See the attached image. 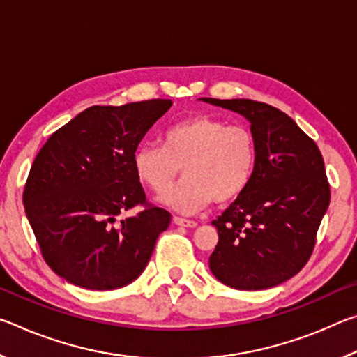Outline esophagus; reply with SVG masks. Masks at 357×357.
<instances>
[{
  "instance_id": "obj_1",
  "label": "esophagus",
  "mask_w": 357,
  "mask_h": 357,
  "mask_svg": "<svg viewBox=\"0 0 357 357\" xmlns=\"http://www.w3.org/2000/svg\"><path fill=\"white\" fill-rule=\"evenodd\" d=\"M173 222L176 223V225H179V227H187V228L197 227V222L195 220H189V219H184V217H178V215L173 217Z\"/></svg>"
}]
</instances>
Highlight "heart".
<instances>
[{
	"label": "heart",
	"instance_id": "heart-1",
	"mask_svg": "<svg viewBox=\"0 0 357 357\" xmlns=\"http://www.w3.org/2000/svg\"><path fill=\"white\" fill-rule=\"evenodd\" d=\"M258 159L257 138L243 124L193 114L164 130L162 144H142L134 154L138 178L164 193L179 170L184 178L165 195L172 208L193 213L214 200L228 204L250 185Z\"/></svg>",
	"mask_w": 357,
	"mask_h": 357
}]
</instances>
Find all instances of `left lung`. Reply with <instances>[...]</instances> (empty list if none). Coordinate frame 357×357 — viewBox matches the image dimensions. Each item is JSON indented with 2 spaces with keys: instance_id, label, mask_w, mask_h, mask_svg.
<instances>
[{
  "instance_id": "left-lung-1",
  "label": "left lung",
  "mask_w": 357,
  "mask_h": 357,
  "mask_svg": "<svg viewBox=\"0 0 357 357\" xmlns=\"http://www.w3.org/2000/svg\"><path fill=\"white\" fill-rule=\"evenodd\" d=\"M202 99L244 114L258 148L250 185L213 220L219 243L209 268L236 289L280 285L304 268L315 249L331 200L323 155L279 108L250 99Z\"/></svg>"
}]
</instances>
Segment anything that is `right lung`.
Instances as JSON below:
<instances>
[{"instance_id":"1","label":"right lung","mask_w":357,"mask_h":357,"mask_svg":"<svg viewBox=\"0 0 357 357\" xmlns=\"http://www.w3.org/2000/svg\"><path fill=\"white\" fill-rule=\"evenodd\" d=\"M170 107V99L93 105L40 148L23 204L42 258L59 277L105 291L134 282L146 268L172 214L148 202L134 154ZM135 206L140 213L117 220Z\"/></svg>"}]
</instances>
